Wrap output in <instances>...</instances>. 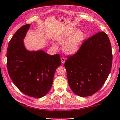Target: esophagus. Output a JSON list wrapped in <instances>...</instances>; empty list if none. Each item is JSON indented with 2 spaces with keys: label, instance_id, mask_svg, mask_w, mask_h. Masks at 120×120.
I'll use <instances>...</instances> for the list:
<instances>
[{
  "label": "esophagus",
  "instance_id": "34e87169",
  "mask_svg": "<svg viewBox=\"0 0 120 120\" xmlns=\"http://www.w3.org/2000/svg\"><path fill=\"white\" fill-rule=\"evenodd\" d=\"M60 60H61V63H62V64H64V63H65V59L64 57H61L60 58Z\"/></svg>",
  "mask_w": 120,
  "mask_h": 120
}]
</instances>
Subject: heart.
<instances>
[{"label": "heart", "instance_id": "b5f03b06", "mask_svg": "<svg viewBox=\"0 0 120 120\" xmlns=\"http://www.w3.org/2000/svg\"><path fill=\"white\" fill-rule=\"evenodd\" d=\"M85 39V34L82 31H77V29H69L56 38V40L58 43L63 44V49L64 52L72 55L75 53L79 49ZM54 48L57 49V46L53 43Z\"/></svg>", "mask_w": 120, "mask_h": 120}]
</instances>
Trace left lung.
<instances>
[{
  "mask_svg": "<svg viewBox=\"0 0 120 120\" xmlns=\"http://www.w3.org/2000/svg\"><path fill=\"white\" fill-rule=\"evenodd\" d=\"M67 58L64 66L71 90L80 97L92 95L102 87L111 69L112 53L109 37L104 32L96 34Z\"/></svg>",
  "mask_w": 120,
  "mask_h": 120,
  "instance_id": "obj_1",
  "label": "left lung"
}]
</instances>
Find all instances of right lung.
Listing matches in <instances>:
<instances>
[{"mask_svg":"<svg viewBox=\"0 0 120 120\" xmlns=\"http://www.w3.org/2000/svg\"><path fill=\"white\" fill-rule=\"evenodd\" d=\"M30 24L22 26L8 44L7 64L14 84L26 95L40 98L51 89L56 68L61 65L60 55H49L43 50L31 51L25 47L23 39Z\"/></svg>","mask_w":120,"mask_h":120,"instance_id":"right-lung-1","label":"right lung"}]
</instances>
